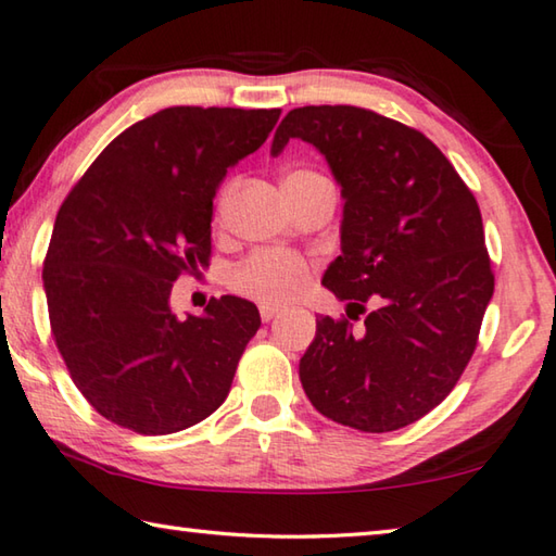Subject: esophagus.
Returning a JSON list of instances; mask_svg holds the SVG:
<instances>
[{
    "label": "esophagus",
    "instance_id": "1",
    "mask_svg": "<svg viewBox=\"0 0 556 556\" xmlns=\"http://www.w3.org/2000/svg\"><path fill=\"white\" fill-rule=\"evenodd\" d=\"M279 312H281V306L279 304H271V301H262V304H260L262 321H271V318H275Z\"/></svg>",
    "mask_w": 556,
    "mask_h": 556
}]
</instances>
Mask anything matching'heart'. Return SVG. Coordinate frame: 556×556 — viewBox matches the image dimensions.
Instances as JSON below:
<instances>
[{
    "label": "heart",
    "mask_w": 556,
    "mask_h": 556,
    "mask_svg": "<svg viewBox=\"0 0 556 556\" xmlns=\"http://www.w3.org/2000/svg\"><path fill=\"white\" fill-rule=\"evenodd\" d=\"M230 191L223 193L218 203V213L223 215L225 205H228ZM308 279V267L304 260L294 255H287V252H275V250H262L255 255L248 257L242 265L235 267L232 271V287L240 291V294L265 299V301H289L294 299L301 289L306 287Z\"/></svg>",
    "instance_id": "b5f03b06"
}]
</instances>
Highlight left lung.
<instances>
[{
    "label": "left lung",
    "mask_w": 556,
    "mask_h": 556,
    "mask_svg": "<svg viewBox=\"0 0 556 556\" xmlns=\"http://www.w3.org/2000/svg\"><path fill=\"white\" fill-rule=\"evenodd\" d=\"M289 139L316 147L341 186V255L321 285L378 308L353 331L316 318L299 361L324 417L370 434L425 417L454 390L493 296L481 211L434 142L402 122L351 105L287 112L271 156Z\"/></svg>",
    "instance_id": "1"
}]
</instances>
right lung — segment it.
<instances>
[{"label": "right lung", "instance_id": "obj_1", "mask_svg": "<svg viewBox=\"0 0 556 556\" xmlns=\"http://www.w3.org/2000/svg\"><path fill=\"white\" fill-rule=\"evenodd\" d=\"M279 115L159 110L102 149L55 215L43 262L51 331L75 388L115 425L174 434L228 397L257 306L220 296L181 318L172 287L208 267L215 193Z\"/></svg>", "mask_w": 556, "mask_h": 556}]
</instances>
